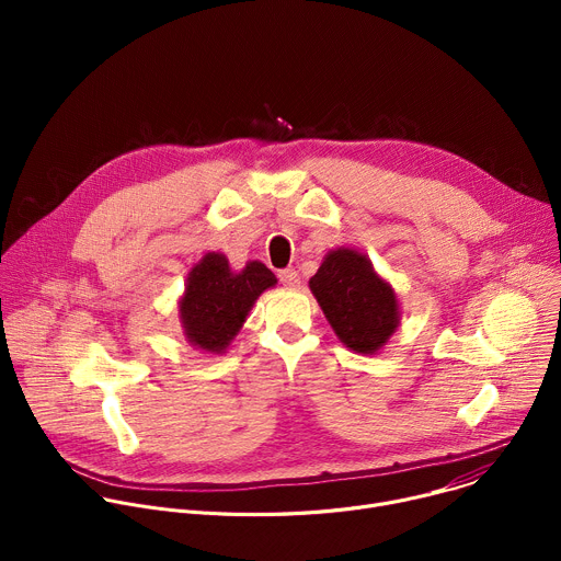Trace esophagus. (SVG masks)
<instances>
[{
    "mask_svg": "<svg viewBox=\"0 0 561 561\" xmlns=\"http://www.w3.org/2000/svg\"><path fill=\"white\" fill-rule=\"evenodd\" d=\"M277 277H279V282H282L284 286H290V288L299 284V273H297L295 268H284V271L277 273Z\"/></svg>",
    "mask_w": 561,
    "mask_h": 561,
    "instance_id": "34e87169",
    "label": "esophagus"
}]
</instances>
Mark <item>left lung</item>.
I'll return each instance as SVG.
<instances>
[{
	"label": "left lung",
	"instance_id": "left-lung-1",
	"mask_svg": "<svg viewBox=\"0 0 561 561\" xmlns=\"http://www.w3.org/2000/svg\"><path fill=\"white\" fill-rule=\"evenodd\" d=\"M308 284L337 337L355 353L373 355L397 329V297L366 255L333 251Z\"/></svg>",
	"mask_w": 561,
	"mask_h": 561
}]
</instances>
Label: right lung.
<instances>
[{
  "instance_id": "add662e5",
  "label": "right lung",
  "mask_w": 561,
  "mask_h": 561,
  "mask_svg": "<svg viewBox=\"0 0 561 561\" xmlns=\"http://www.w3.org/2000/svg\"><path fill=\"white\" fill-rule=\"evenodd\" d=\"M275 284V275L262 262H249L242 273H232L224 255L208 253L191 271L180 301L188 342L210 353L224 351L247 322L255 299Z\"/></svg>"
}]
</instances>
